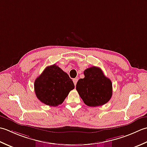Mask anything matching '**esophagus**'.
I'll list each match as a JSON object with an SVG mask.
<instances>
[{
  "instance_id": "1",
  "label": "esophagus",
  "mask_w": 147,
  "mask_h": 147,
  "mask_svg": "<svg viewBox=\"0 0 147 147\" xmlns=\"http://www.w3.org/2000/svg\"><path fill=\"white\" fill-rule=\"evenodd\" d=\"M77 80H78V79H73V82H74V85H75V86H76V84H77Z\"/></svg>"
}]
</instances>
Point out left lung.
<instances>
[{
    "instance_id": "left-lung-1",
    "label": "left lung",
    "mask_w": 147,
    "mask_h": 147,
    "mask_svg": "<svg viewBox=\"0 0 147 147\" xmlns=\"http://www.w3.org/2000/svg\"><path fill=\"white\" fill-rule=\"evenodd\" d=\"M84 78L77 83L76 89L84 103L89 107L107 103L112 96L111 80L105 76L101 68L91 67L84 71Z\"/></svg>"
}]
</instances>
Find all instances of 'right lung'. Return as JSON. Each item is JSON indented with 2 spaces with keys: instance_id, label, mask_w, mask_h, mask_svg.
I'll use <instances>...</instances> for the list:
<instances>
[{
  "instance_id": "1",
  "label": "right lung",
  "mask_w": 147,
  "mask_h": 147,
  "mask_svg": "<svg viewBox=\"0 0 147 147\" xmlns=\"http://www.w3.org/2000/svg\"><path fill=\"white\" fill-rule=\"evenodd\" d=\"M75 88L68 75L55 64L45 68L34 82L36 96L49 106L61 104Z\"/></svg>"
}]
</instances>
